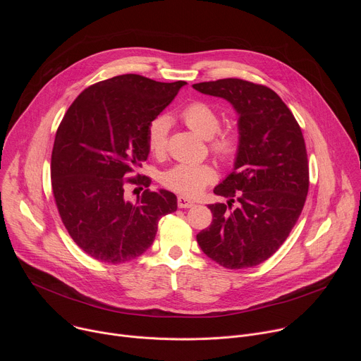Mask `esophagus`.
I'll return each instance as SVG.
<instances>
[{
    "label": "esophagus",
    "mask_w": 361,
    "mask_h": 361,
    "mask_svg": "<svg viewBox=\"0 0 361 361\" xmlns=\"http://www.w3.org/2000/svg\"><path fill=\"white\" fill-rule=\"evenodd\" d=\"M177 204H178L180 209H190V207H192V205H194V201H191L190 198H187L184 195H180L177 198Z\"/></svg>",
    "instance_id": "34e87169"
}]
</instances>
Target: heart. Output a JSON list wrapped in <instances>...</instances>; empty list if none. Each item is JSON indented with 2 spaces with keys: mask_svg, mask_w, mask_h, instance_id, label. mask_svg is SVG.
<instances>
[{
  "mask_svg": "<svg viewBox=\"0 0 361 361\" xmlns=\"http://www.w3.org/2000/svg\"><path fill=\"white\" fill-rule=\"evenodd\" d=\"M181 121L202 138H210L213 152L221 160H233L240 148V137L234 130H220L221 118L217 110L205 101H192L180 113ZM170 121L166 116L154 118L147 127V147L152 156L166 152ZM216 180V171L209 164L181 163L160 176L161 184L183 195H197Z\"/></svg>",
  "mask_w": 361,
  "mask_h": 361,
  "instance_id": "b5f03b06",
  "label": "heart"
}]
</instances>
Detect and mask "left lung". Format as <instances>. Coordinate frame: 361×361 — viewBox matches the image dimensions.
Here are the masks:
<instances>
[{"label":"left lung","mask_w":361,"mask_h":361,"mask_svg":"<svg viewBox=\"0 0 361 361\" xmlns=\"http://www.w3.org/2000/svg\"><path fill=\"white\" fill-rule=\"evenodd\" d=\"M192 87L230 101L240 134L234 171L214 188L228 201L209 205L213 221L197 234V243L226 269L259 266L281 247L304 207L308 161L301 128L266 85L224 78Z\"/></svg>","instance_id":"1"}]
</instances>
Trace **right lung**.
Segmentation results:
<instances>
[{"mask_svg": "<svg viewBox=\"0 0 361 361\" xmlns=\"http://www.w3.org/2000/svg\"><path fill=\"white\" fill-rule=\"evenodd\" d=\"M185 81L117 75L85 88L67 110L51 154V185L63 224L92 259L120 264L151 247L159 220L177 210V197L151 191L145 176L126 178L148 157L147 127ZM127 183L146 190L131 203Z\"/></svg>", "mask_w": 361, "mask_h": 361, "instance_id": "obj_1", "label": "right lung"}]
</instances>
